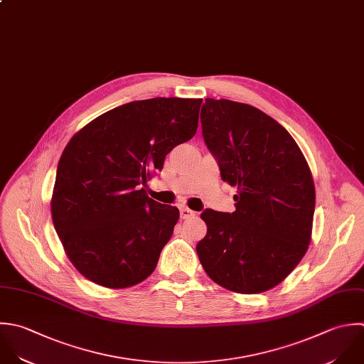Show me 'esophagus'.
<instances>
[{
    "instance_id": "34e87169",
    "label": "esophagus",
    "mask_w": 364,
    "mask_h": 364,
    "mask_svg": "<svg viewBox=\"0 0 364 364\" xmlns=\"http://www.w3.org/2000/svg\"><path fill=\"white\" fill-rule=\"evenodd\" d=\"M194 215H196V211H193V210H190V208H187V207H181V208H180V217H181L183 220H187V218L194 217Z\"/></svg>"
}]
</instances>
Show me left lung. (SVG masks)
Masks as SVG:
<instances>
[{
    "mask_svg": "<svg viewBox=\"0 0 364 364\" xmlns=\"http://www.w3.org/2000/svg\"><path fill=\"white\" fill-rule=\"evenodd\" d=\"M201 126L221 178L238 196L232 214H201L207 235L196 248L200 262L228 291L267 292L296 268L311 244V168L288 130L251 105L207 97Z\"/></svg>",
    "mask_w": 364,
    "mask_h": 364,
    "instance_id": "8db88e82",
    "label": "left lung"
}]
</instances>
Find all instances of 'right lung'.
Here are the masks:
<instances>
[{
  "label": "right lung",
  "mask_w": 364,
  "mask_h": 364,
  "mask_svg": "<svg viewBox=\"0 0 364 364\" xmlns=\"http://www.w3.org/2000/svg\"><path fill=\"white\" fill-rule=\"evenodd\" d=\"M201 102H130L97 116L66 144L50 214L66 257L86 279L123 289L154 271L180 211L150 198L144 186L196 134Z\"/></svg>",
  "instance_id": "right-lung-1"
}]
</instances>
